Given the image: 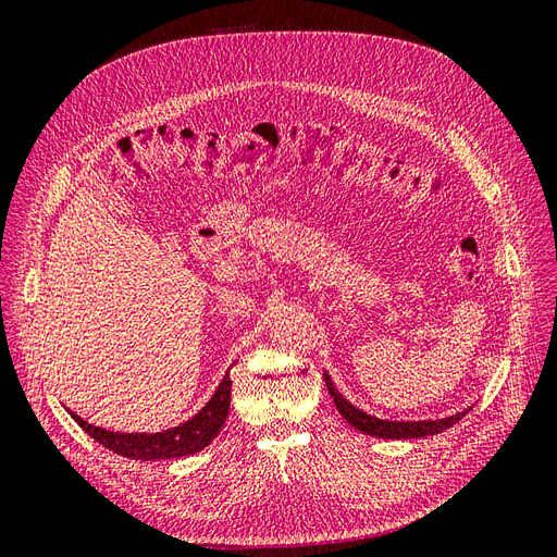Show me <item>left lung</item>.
Returning a JSON list of instances; mask_svg holds the SVG:
<instances>
[{"label":"left lung","instance_id":"1","mask_svg":"<svg viewBox=\"0 0 557 557\" xmlns=\"http://www.w3.org/2000/svg\"><path fill=\"white\" fill-rule=\"evenodd\" d=\"M325 385L327 391L336 404V409H339V413L348 420V423L364 432V434H372V436H381V440H418V436H430V434H440L444 430H448L450 425L458 423V420L469 411H462V413H455L450 418H442V420H420V423H395V420H381V418H374L369 416L360 409L352 407L350 401H346L339 391L332 385L330 376L325 374Z\"/></svg>","mask_w":557,"mask_h":557}]
</instances>
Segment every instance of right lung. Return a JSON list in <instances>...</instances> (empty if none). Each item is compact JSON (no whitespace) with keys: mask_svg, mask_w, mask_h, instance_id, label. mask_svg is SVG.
Wrapping results in <instances>:
<instances>
[{"mask_svg":"<svg viewBox=\"0 0 557 557\" xmlns=\"http://www.w3.org/2000/svg\"><path fill=\"white\" fill-rule=\"evenodd\" d=\"M230 393H232V381L225 374L221 385H218L215 395L195 418H190L188 423H183L174 430H164L158 434L109 432L102 428H92L76 413H72V418L92 436L95 442H99L117 455H123V458H129V460L183 458V455H193L205 446H209L213 436L221 432L230 411Z\"/></svg>","mask_w":557,"mask_h":557,"instance_id":"right-lung-1","label":"right lung"}]
</instances>
